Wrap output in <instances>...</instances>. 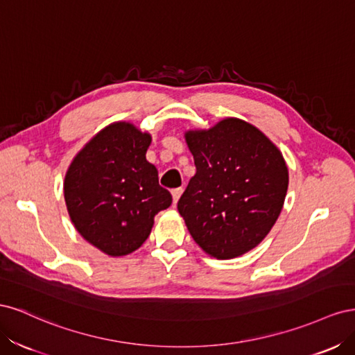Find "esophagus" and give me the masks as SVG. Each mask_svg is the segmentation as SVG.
Segmentation results:
<instances>
[{"instance_id":"esophagus-1","label":"esophagus","mask_w":355,"mask_h":355,"mask_svg":"<svg viewBox=\"0 0 355 355\" xmlns=\"http://www.w3.org/2000/svg\"><path fill=\"white\" fill-rule=\"evenodd\" d=\"M182 192H184V189H182V188H176V189L171 191V197H173V204L178 202V200H179L180 196H182Z\"/></svg>"}]
</instances>
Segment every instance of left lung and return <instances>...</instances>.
<instances>
[{
	"instance_id": "8db88e82",
	"label": "left lung",
	"mask_w": 355,
	"mask_h": 355,
	"mask_svg": "<svg viewBox=\"0 0 355 355\" xmlns=\"http://www.w3.org/2000/svg\"><path fill=\"white\" fill-rule=\"evenodd\" d=\"M197 167L178 210L194 241L216 259L259 244L280 216L288 187L284 157L270 137L240 118L185 132Z\"/></svg>"
}]
</instances>
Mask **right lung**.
<instances>
[{"mask_svg": "<svg viewBox=\"0 0 355 355\" xmlns=\"http://www.w3.org/2000/svg\"><path fill=\"white\" fill-rule=\"evenodd\" d=\"M153 137L128 121L96 133L73 157L63 180L71 222L108 256H125L151 234L155 214L170 207V192L146 161Z\"/></svg>", "mask_w": 355, "mask_h": 355, "instance_id": "obj_1", "label": "right lung"}]
</instances>
